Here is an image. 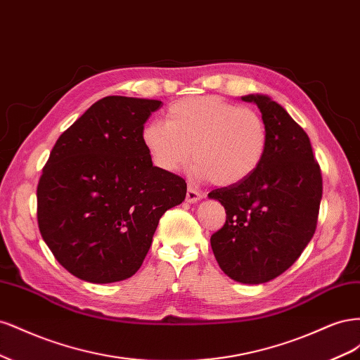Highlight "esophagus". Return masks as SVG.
I'll list each match as a JSON object with an SVG mask.
<instances>
[{
  "label": "esophagus",
  "mask_w": 360,
  "mask_h": 360,
  "mask_svg": "<svg viewBox=\"0 0 360 360\" xmlns=\"http://www.w3.org/2000/svg\"><path fill=\"white\" fill-rule=\"evenodd\" d=\"M201 198H202V193H201V192L195 191L193 188H188V192H186V201H188V202L193 204V202L200 201Z\"/></svg>",
  "instance_id": "esophagus-1"
}]
</instances>
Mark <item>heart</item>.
<instances>
[{"label":"heart","instance_id":"heart-1","mask_svg":"<svg viewBox=\"0 0 360 360\" xmlns=\"http://www.w3.org/2000/svg\"><path fill=\"white\" fill-rule=\"evenodd\" d=\"M141 141L158 169L179 172L193 155V176L226 188L258 171L267 155L269 132L263 117L250 108L198 96L172 103L165 123H147Z\"/></svg>","mask_w":360,"mask_h":360}]
</instances>
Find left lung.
<instances>
[{
    "instance_id": "left-lung-1",
    "label": "left lung",
    "mask_w": 360,
    "mask_h": 360,
    "mask_svg": "<svg viewBox=\"0 0 360 360\" xmlns=\"http://www.w3.org/2000/svg\"><path fill=\"white\" fill-rule=\"evenodd\" d=\"M242 101L261 111L269 148L252 177L209 193L226 213L210 245L226 276L257 285L284 274L311 242L323 180L307 132L284 108L267 94H248Z\"/></svg>"
}]
</instances>
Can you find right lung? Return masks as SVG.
I'll use <instances>...</instances> for the list:
<instances>
[{"mask_svg": "<svg viewBox=\"0 0 360 360\" xmlns=\"http://www.w3.org/2000/svg\"><path fill=\"white\" fill-rule=\"evenodd\" d=\"M160 101L108 96L63 132L37 186L43 240L76 278L110 284L135 275L159 219L186 181L153 167L141 132Z\"/></svg>", "mask_w": 360, "mask_h": 360, "instance_id": "right-lung-1", "label": "right lung"}]
</instances>
